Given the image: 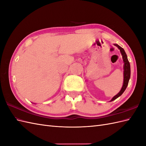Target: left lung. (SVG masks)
I'll return each mask as SVG.
<instances>
[{"mask_svg":"<svg viewBox=\"0 0 146 146\" xmlns=\"http://www.w3.org/2000/svg\"><path fill=\"white\" fill-rule=\"evenodd\" d=\"M114 45L117 46V48H119L121 51V53L122 54V55H123V61H124V83H123V87H122V88H121V91H119V93H118L117 94H116V95L115 96H114L111 101L116 100V98H117L118 97L120 96L121 94L124 93V91H125V90L126 89V88L128 85L129 80V79H130V76H131L130 63L128 61L126 52H125L123 48H122V47H121L119 45H117V44H114Z\"/></svg>","mask_w":146,"mask_h":146,"instance_id":"left-lung-1","label":"left lung"}]
</instances>
